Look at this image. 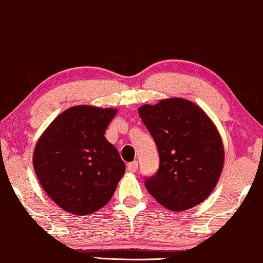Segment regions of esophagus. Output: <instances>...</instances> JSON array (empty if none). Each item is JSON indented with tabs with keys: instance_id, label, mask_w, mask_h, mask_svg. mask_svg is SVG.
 Wrapping results in <instances>:
<instances>
[{
	"instance_id": "1",
	"label": "esophagus",
	"mask_w": 263,
	"mask_h": 263,
	"mask_svg": "<svg viewBox=\"0 0 263 263\" xmlns=\"http://www.w3.org/2000/svg\"><path fill=\"white\" fill-rule=\"evenodd\" d=\"M137 168H138V162L137 161H133V162H131V163L127 164V170L130 173H136Z\"/></svg>"
}]
</instances>
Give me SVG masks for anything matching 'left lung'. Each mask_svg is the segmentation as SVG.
I'll return each instance as SVG.
<instances>
[{
    "label": "left lung",
    "instance_id": "1",
    "mask_svg": "<svg viewBox=\"0 0 263 263\" xmlns=\"http://www.w3.org/2000/svg\"><path fill=\"white\" fill-rule=\"evenodd\" d=\"M138 113L160 155V168L145 180L157 202L174 212L201 204L224 167V145L211 118L190 100L169 98Z\"/></svg>",
    "mask_w": 263,
    "mask_h": 263
}]
</instances>
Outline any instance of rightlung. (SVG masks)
<instances>
[{"mask_svg": "<svg viewBox=\"0 0 263 263\" xmlns=\"http://www.w3.org/2000/svg\"><path fill=\"white\" fill-rule=\"evenodd\" d=\"M116 108L80 105L62 112L39 137L33 167L43 190L66 212L87 216L113 197L125 163L105 131Z\"/></svg>", "mask_w": 263, "mask_h": 263, "instance_id": "obj_1", "label": "right lung"}]
</instances>
